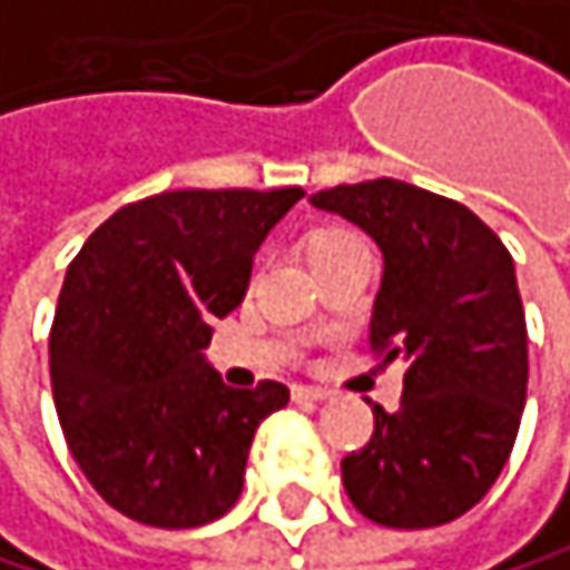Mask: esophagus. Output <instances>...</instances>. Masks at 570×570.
<instances>
[{
    "label": "esophagus",
    "mask_w": 570,
    "mask_h": 570,
    "mask_svg": "<svg viewBox=\"0 0 570 570\" xmlns=\"http://www.w3.org/2000/svg\"><path fill=\"white\" fill-rule=\"evenodd\" d=\"M291 394H294L297 404H321V401H327V391H321V387H301L297 384Z\"/></svg>",
    "instance_id": "obj_1"
}]
</instances>
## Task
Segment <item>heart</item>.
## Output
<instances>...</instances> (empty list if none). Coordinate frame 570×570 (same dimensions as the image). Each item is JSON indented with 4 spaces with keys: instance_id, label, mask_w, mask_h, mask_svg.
I'll return each instance as SVG.
<instances>
[{
    "instance_id": "b5f03b06",
    "label": "heart",
    "mask_w": 570,
    "mask_h": 570,
    "mask_svg": "<svg viewBox=\"0 0 570 570\" xmlns=\"http://www.w3.org/2000/svg\"><path fill=\"white\" fill-rule=\"evenodd\" d=\"M364 239L354 233V229H347V226H321V229H314L311 236H307V259H311V266L314 263H321V259H331V256H337V253H344V249H354V246H361Z\"/></svg>"
}]
</instances>
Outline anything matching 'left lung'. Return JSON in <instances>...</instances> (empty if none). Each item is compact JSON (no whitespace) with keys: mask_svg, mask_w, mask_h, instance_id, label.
Masks as SVG:
<instances>
[{"mask_svg":"<svg viewBox=\"0 0 570 570\" xmlns=\"http://www.w3.org/2000/svg\"><path fill=\"white\" fill-rule=\"evenodd\" d=\"M311 203L381 246L371 351L407 367L401 407L374 404L367 448L341 461L347 498L384 528L448 524L491 491L521 428L528 327L514 259L464 203L401 179Z\"/></svg>","mask_w":570,"mask_h":570,"instance_id":"8db88e82","label":"left lung"}]
</instances>
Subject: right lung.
<instances>
[{"label": "right lung", "instance_id": "right-lung-1", "mask_svg": "<svg viewBox=\"0 0 570 570\" xmlns=\"http://www.w3.org/2000/svg\"><path fill=\"white\" fill-rule=\"evenodd\" d=\"M301 196V186L146 196L69 263L49 334L52 401L76 464L119 514L199 528L236 504L253 434L291 391L226 387L203 351Z\"/></svg>", "mask_w": 570, "mask_h": 570}]
</instances>
